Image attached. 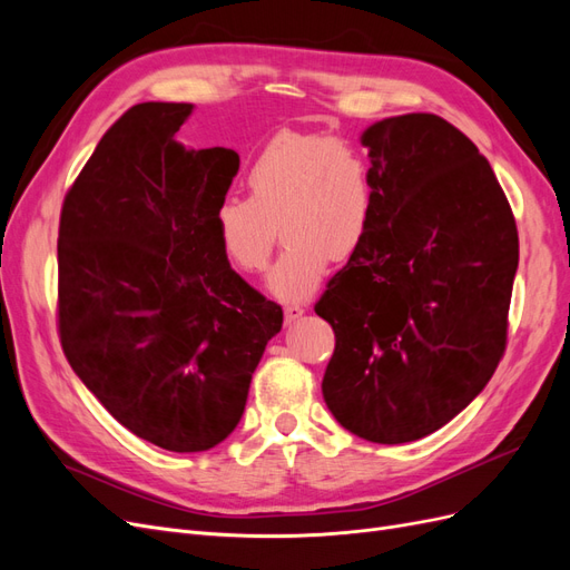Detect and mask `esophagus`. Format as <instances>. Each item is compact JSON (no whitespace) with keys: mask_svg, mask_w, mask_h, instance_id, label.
<instances>
[{"mask_svg":"<svg viewBox=\"0 0 570 570\" xmlns=\"http://www.w3.org/2000/svg\"><path fill=\"white\" fill-rule=\"evenodd\" d=\"M304 312H306V308L302 304H287L285 306V323L292 325L295 321H299L304 316Z\"/></svg>","mask_w":570,"mask_h":570,"instance_id":"34e87169","label":"esophagus"}]
</instances>
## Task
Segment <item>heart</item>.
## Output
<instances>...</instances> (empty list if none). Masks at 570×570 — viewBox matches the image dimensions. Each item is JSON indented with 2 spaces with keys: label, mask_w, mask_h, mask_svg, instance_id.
Wrapping results in <instances>:
<instances>
[{
  "label": "heart",
  "mask_w": 570,
  "mask_h": 570,
  "mask_svg": "<svg viewBox=\"0 0 570 570\" xmlns=\"http://www.w3.org/2000/svg\"><path fill=\"white\" fill-rule=\"evenodd\" d=\"M247 195L214 209L223 256L243 273H262L281 237L285 252L266 278L281 302H302L323 285L331 258L354 256L373 226L375 180L368 159L340 137L281 132L247 168Z\"/></svg>",
  "instance_id": "b5f03b06"
}]
</instances>
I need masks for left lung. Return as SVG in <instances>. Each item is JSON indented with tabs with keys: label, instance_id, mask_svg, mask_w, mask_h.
Returning <instances> with one entry per match:
<instances>
[{
	"label": "left lung",
	"instance_id": "left-lung-1",
	"mask_svg": "<svg viewBox=\"0 0 570 570\" xmlns=\"http://www.w3.org/2000/svg\"><path fill=\"white\" fill-rule=\"evenodd\" d=\"M361 145L375 216L316 304L335 331L321 387L350 433L402 444L450 423L490 383L519 233L492 166L444 118H383Z\"/></svg>",
	"mask_w": 570,
	"mask_h": 570
}]
</instances>
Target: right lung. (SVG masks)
Returning <instances> with one entry per match:
<instances>
[{
	"label": "right lung",
	"instance_id": "obj_1",
	"mask_svg": "<svg viewBox=\"0 0 570 570\" xmlns=\"http://www.w3.org/2000/svg\"><path fill=\"white\" fill-rule=\"evenodd\" d=\"M193 105L120 116L68 189L59 223V335L68 364L130 433L206 452L245 413L283 308L230 268L214 209L233 149H185Z\"/></svg>",
	"mask_w": 570,
	"mask_h": 570
}]
</instances>
